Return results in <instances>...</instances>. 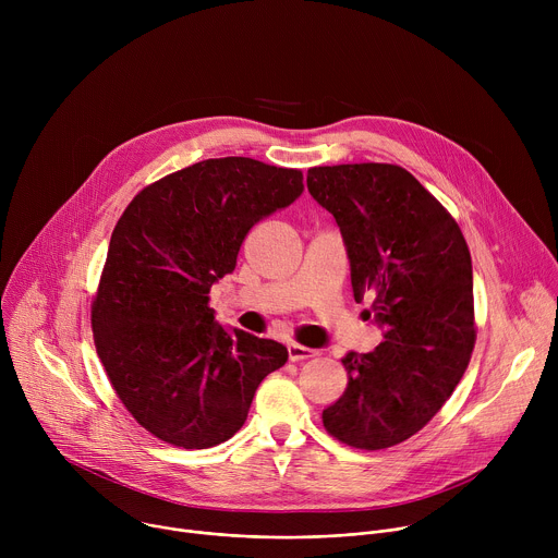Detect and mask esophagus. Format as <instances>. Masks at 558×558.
Instances as JSON below:
<instances>
[{
	"label": "esophagus",
	"instance_id": "obj_1",
	"mask_svg": "<svg viewBox=\"0 0 558 558\" xmlns=\"http://www.w3.org/2000/svg\"><path fill=\"white\" fill-rule=\"evenodd\" d=\"M287 351H289V360L291 362H302V360L315 357V353H317V351H313L308 347H302V344H289Z\"/></svg>",
	"mask_w": 558,
	"mask_h": 558
}]
</instances>
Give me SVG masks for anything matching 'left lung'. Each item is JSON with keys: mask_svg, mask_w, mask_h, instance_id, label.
<instances>
[{"mask_svg": "<svg viewBox=\"0 0 558 558\" xmlns=\"http://www.w3.org/2000/svg\"><path fill=\"white\" fill-rule=\"evenodd\" d=\"M311 196L333 214L357 302L384 342L347 353L349 384L323 411L329 435L381 450L420 433L463 377L474 340L472 263L444 205L404 168L351 163L311 168Z\"/></svg>", "mask_w": 558, "mask_h": 558, "instance_id": "obj_1", "label": "left lung"}]
</instances>
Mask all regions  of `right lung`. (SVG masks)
Listing matches in <instances>:
<instances>
[{
    "mask_svg": "<svg viewBox=\"0 0 558 558\" xmlns=\"http://www.w3.org/2000/svg\"><path fill=\"white\" fill-rule=\"evenodd\" d=\"M302 172L207 158L141 190L119 218L93 300L99 360L154 437L211 448L243 428L282 344L214 320L209 289L235 269L250 229L302 194Z\"/></svg>",
    "mask_w": 558,
    "mask_h": 558,
    "instance_id": "right-lung-1",
    "label": "right lung"
}]
</instances>
